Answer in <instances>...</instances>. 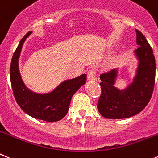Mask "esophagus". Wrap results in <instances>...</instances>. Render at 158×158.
Listing matches in <instances>:
<instances>
[{
    "mask_svg": "<svg viewBox=\"0 0 158 158\" xmlns=\"http://www.w3.org/2000/svg\"><path fill=\"white\" fill-rule=\"evenodd\" d=\"M95 71H94V70H91L89 72H88V77H87V78H88V81H95L96 77H95Z\"/></svg>",
    "mask_w": 158,
    "mask_h": 158,
    "instance_id": "esophagus-1",
    "label": "esophagus"
}]
</instances>
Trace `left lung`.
<instances>
[{"instance_id":"1","label":"left lung","mask_w":158,"mask_h":158,"mask_svg":"<svg viewBox=\"0 0 158 158\" xmlns=\"http://www.w3.org/2000/svg\"><path fill=\"white\" fill-rule=\"evenodd\" d=\"M136 44L133 52L136 60L131 83L123 89L116 88L118 68L100 75L102 94L98 110L106 118H127L140 112L149 103L154 91L156 64L153 50L139 30L136 29Z\"/></svg>"}]
</instances>
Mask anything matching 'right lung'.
Here are the masks:
<instances>
[{"instance_id": "obj_1", "label": "right lung", "mask_w": 158, "mask_h": 158, "mask_svg": "<svg viewBox=\"0 0 158 158\" xmlns=\"http://www.w3.org/2000/svg\"><path fill=\"white\" fill-rule=\"evenodd\" d=\"M28 31L22 39L13 54L10 67V77L13 93L18 105L26 114L46 122H57L66 116L70 101L74 93L86 83L87 74L61 82L52 91L37 93L25 85L19 70V58L26 39L31 34Z\"/></svg>"}]
</instances>
